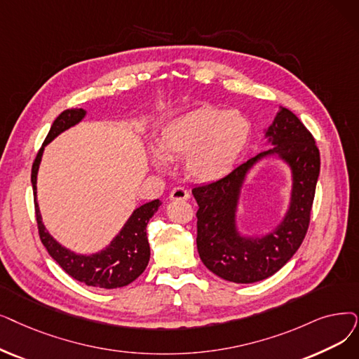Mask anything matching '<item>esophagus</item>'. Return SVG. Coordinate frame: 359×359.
I'll return each mask as SVG.
<instances>
[{
	"label": "esophagus",
	"instance_id": "34e87169",
	"mask_svg": "<svg viewBox=\"0 0 359 359\" xmlns=\"http://www.w3.org/2000/svg\"><path fill=\"white\" fill-rule=\"evenodd\" d=\"M189 198V192L188 189L184 188H180V186H177V188H173L170 192V199H182V201H186Z\"/></svg>",
	"mask_w": 359,
	"mask_h": 359
}]
</instances>
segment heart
I'll return each mask as SVG.
<instances>
[{"label":"heart","mask_w":359,"mask_h":359,"mask_svg":"<svg viewBox=\"0 0 359 359\" xmlns=\"http://www.w3.org/2000/svg\"><path fill=\"white\" fill-rule=\"evenodd\" d=\"M252 128L239 111L202 107L171 120L163 128L158 147L167 157H184L189 175L201 182L223 177L246 148ZM155 164L164 165L165 157L152 152Z\"/></svg>","instance_id":"b5f03b06"}]
</instances>
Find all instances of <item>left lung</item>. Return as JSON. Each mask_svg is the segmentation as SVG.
I'll list each match as a JSON object with an SVG mask.
<instances>
[{
  "instance_id": "left-lung-1",
  "label": "left lung",
  "mask_w": 359,
  "mask_h": 359,
  "mask_svg": "<svg viewBox=\"0 0 359 359\" xmlns=\"http://www.w3.org/2000/svg\"><path fill=\"white\" fill-rule=\"evenodd\" d=\"M266 136L274 145L233 168L215 182L195 186L198 202L196 246L204 266L233 283H255L282 269L301 246L311 220L320 151L304 123L287 108L274 117ZM278 153L294 173L292 202L288 215L270 236L248 240L236 231L234 212L245 171L266 154Z\"/></svg>"
}]
</instances>
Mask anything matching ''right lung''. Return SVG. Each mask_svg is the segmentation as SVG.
<instances>
[{
	"mask_svg": "<svg viewBox=\"0 0 359 359\" xmlns=\"http://www.w3.org/2000/svg\"><path fill=\"white\" fill-rule=\"evenodd\" d=\"M83 117L85 110H82V108H69V110H65L54 120L48 135H46L41 149L36 154V158L32 165V186L38 233L48 254L57 261L61 269L76 278L77 282L101 289H117L132 283L133 280L144 273L148 266L151 252L147 238V224L161 205L160 199L151 201L148 204L136 208L111 245L105 248L104 251L92 255L72 252L55 242V239L45 230L42 224L36 202V175L43 147L50 144L61 132L79 123Z\"/></svg>",
	"mask_w": 359,
	"mask_h": 359,
	"instance_id": "add662e5",
	"label": "right lung"
}]
</instances>
